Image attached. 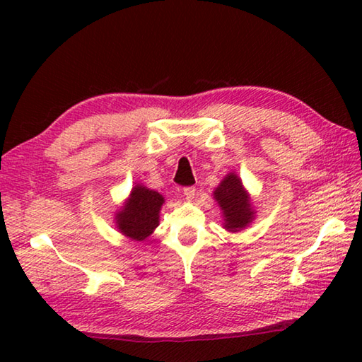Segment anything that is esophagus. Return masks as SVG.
<instances>
[{
  "label": "esophagus",
  "instance_id": "34e87169",
  "mask_svg": "<svg viewBox=\"0 0 362 362\" xmlns=\"http://www.w3.org/2000/svg\"><path fill=\"white\" fill-rule=\"evenodd\" d=\"M183 196H185L187 201H193L194 196H196V188L194 187L183 188Z\"/></svg>",
  "mask_w": 362,
  "mask_h": 362
}]
</instances>
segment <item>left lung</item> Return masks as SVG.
<instances>
[{
    "label": "left lung",
    "mask_w": 362,
    "mask_h": 362,
    "mask_svg": "<svg viewBox=\"0 0 362 362\" xmlns=\"http://www.w3.org/2000/svg\"><path fill=\"white\" fill-rule=\"evenodd\" d=\"M224 216V227L228 232H240L255 218L250 196L244 189L243 182L235 173H230L213 193Z\"/></svg>",
    "instance_id": "1"
}]
</instances>
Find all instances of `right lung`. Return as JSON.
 <instances>
[{"label":"right lung","mask_w":362,"mask_h":362,"mask_svg":"<svg viewBox=\"0 0 362 362\" xmlns=\"http://www.w3.org/2000/svg\"><path fill=\"white\" fill-rule=\"evenodd\" d=\"M165 197L153 189L135 185L124 205L115 216L119 232L135 241H144L158 226Z\"/></svg>","instance_id":"right-lung-1"}]
</instances>
